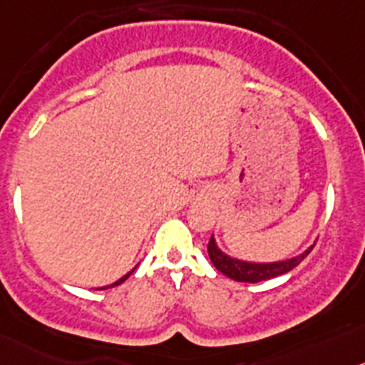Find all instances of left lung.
Masks as SVG:
<instances>
[{
  "mask_svg": "<svg viewBox=\"0 0 365 365\" xmlns=\"http://www.w3.org/2000/svg\"><path fill=\"white\" fill-rule=\"evenodd\" d=\"M311 251H313V247L307 249L304 255L285 262H274V264H249V262L235 260L231 256L223 255V252L216 247V242L212 236L211 240H209V244H207V252H209V258H211L212 265H215L222 274H225V277L232 278V280L236 282H245V284H256V282H264L269 280V278L285 274V272H289L291 269L297 267Z\"/></svg>",
  "mask_w": 365,
  "mask_h": 365,
  "instance_id": "obj_1",
  "label": "left lung"
}]
</instances>
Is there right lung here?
I'll return each instance as SVG.
<instances>
[{
    "mask_svg": "<svg viewBox=\"0 0 365 365\" xmlns=\"http://www.w3.org/2000/svg\"><path fill=\"white\" fill-rule=\"evenodd\" d=\"M133 271H134V269H133ZM133 271H130V272H129V274H125V277H123V278H120V280H118V282H114V284H113V285H107V287H105V289H109V287H114V285H120V284H121V282H125V280H127V278H129V277H130V274H133Z\"/></svg>",
    "mask_w": 365,
    "mask_h": 365,
    "instance_id": "right-lung-1",
    "label": "right lung"
}]
</instances>
